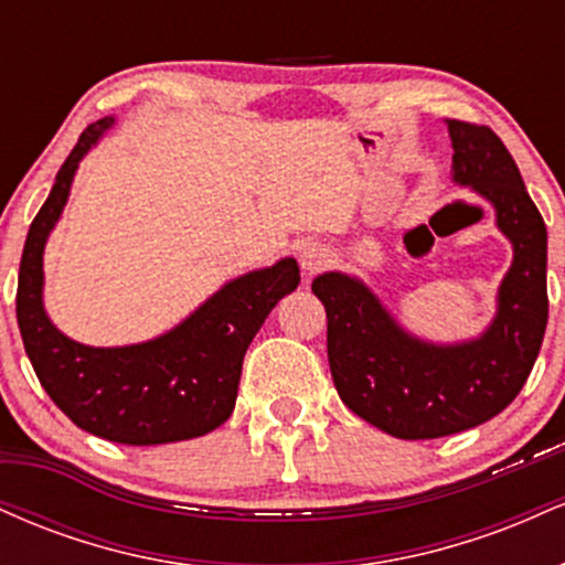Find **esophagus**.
<instances>
[{
    "label": "esophagus",
    "instance_id": "esophagus-1",
    "mask_svg": "<svg viewBox=\"0 0 565 565\" xmlns=\"http://www.w3.org/2000/svg\"><path fill=\"white\" fill-rule=\"evenodd\" d=\"M327 263H329L327 246L310 242V244H305L302 249H300V268H302V276L305 278L319 274V270L327 268Z\"/></svg>",
    "mask_w": 565,
    "mask_h": 565
}]
</instances>
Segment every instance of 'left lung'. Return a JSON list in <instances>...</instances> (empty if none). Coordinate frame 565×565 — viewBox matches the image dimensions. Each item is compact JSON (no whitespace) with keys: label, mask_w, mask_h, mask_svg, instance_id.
<instances>
[{"label":"left lung","mask_w":565,"mask_h":565,"mask_svg":"<svg viewBox=\"0 0 565 565\" xmlns=\"http://www.w3.org/2000/svg\"><path fill=\"white\" fill-rule=\"evenodd\" d=\"M451 183L494 210L512 246L494 316L468 340L414 334L364 278L327 270L313 295L327 308V353L350 412L387 436L440 438L489 423L526 385L547 329V228L504 142L489 127L446 119Z\"/></svg>","instance_id":"1"}]
</instances>
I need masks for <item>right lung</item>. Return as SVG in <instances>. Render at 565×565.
<instances>
[{"mask_svg": "<svg viewBox=\"0 0 565 565\" xmlns=\"http://www.w3.org/2000/svg\"><path fill=\"white\" fill-rule=\"evenodd\" d=\"M116 116L95 121L57 172L25 236L18 274V327L39 382L82 430L127 446H157L212 433L233 414L244 353L281 297L300 284L295 257L225 281L183 321L151 340L95 348L71 340L44 308V246L66 210L82 159Z\"/></svg>", "mask_w": 565, "mask_h": 565, "instance_id": "1", "label": "right lung"}]
</instances>
